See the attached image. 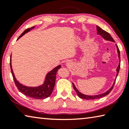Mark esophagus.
<instances>
[{
  "label": "esophagus",
  "mask_w": 129,
  "mask_h": 129,
  "mask_svg": "<svg viewBox=\"0 0 129 129\" xmlns=\"http://www.w3.org/2000/svg\"><path fill=\"white\" fill-rule=\"evenodd\" d=\"M66 64H67V66H70V65L71 64V61H69V60L67 61V62H66Z\"/></svg>",
  "instance_id": "esophagus-1"
}]
</instances>
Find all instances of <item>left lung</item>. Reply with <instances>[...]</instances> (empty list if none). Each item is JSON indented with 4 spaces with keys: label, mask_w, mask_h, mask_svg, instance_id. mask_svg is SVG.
Here are the masks:
<instances>
[{
    "label": "left lung",
    "mask_w": 129,
    "mask_h": 129,
    "mask_svg": "<svg viewBox=\"0 0 129 129\" xmlns=\"http://www.w3.org/2000/svg\"><path fill=\"white\" fill-rule=\"evenodd\" d=\"M97 35H99L101 36L102 38H103L104 40H107V41H112V42H115L114 40H113V39L112 38V37L110 36V35L109 34L108 32H106L105 30H104L102 29V28H100L99 26H97ZM116 45V48H117V53H118V58L119 60V64L118 65V67L117 68V69H116V71H117V75H116V77H115V80H114V82L113 83V85L111 86L110 88H109L108 90L106 91L105 92H104L102 94H97V95H86V94H82V93H81L80 91L78 90V89L76 88V87L75 86V85L74 84V83L72 82V84H73V88L75 89L76 93H77V94L78 95V97L81 99H85V100H94V99H100V98H102L104 97V96H105L106 95H108V94H109V93L110 92L111 90H112L113 88V86L114 85V84H115V80H116V78L118 75V73H119V69H120V62H121V60H120V52H119V50L118 47L117 45Z\"/></svg>",
    "instance_id": "left-lung-1"
}]
</instances>
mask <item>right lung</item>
Returning <instances> with one entry per match:
<instances>
[{
  "label": "right lung",
  "instance_id": "obj_1",
  "mask_svg": "<svg viewBox=\"0 0 129 129\" xmlns=\"http://www.w3.org/2000/svg\"><path fill=\"white\" fill-rule=\"evenodd\" d=\"M35 27H32L25 30L21 34V35L19 37L17 40L20 39L21 37H22L24 35H25L28 32H29L30 30L33 29ZM10 67L15 84L16 85L17 88L18 89V90L20 92L23 93L24 95L28 96V97L33 98V99H35L40 100L46 99V98L48 97L49 96L51 95L52 91H53L54 89V85H55L57 72L61 68V65H58V66H57L52 69V71L49 72L47 74L46 76H45L44 82L43 84L38 86H27L25 85H23L20 84L16 79L12 68L11 55L10 57Z\"/></svg>",
  "mask_w": 129,
  "mask_h": 129
}]
</instances>
